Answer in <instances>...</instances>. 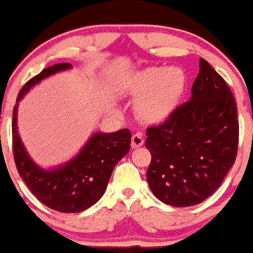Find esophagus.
<instances>
[{"label": "esophagus", "instance_id": "obj_1", "mask_svg": "<svg viewBox=\"0 0 253 253\" xmlns=\"http://www.w3.org/2000/svg\"><path fill=\"white\" fill-rule=\"evenodd\" d=\"M145 142V138H143V133L141 132H136V133L132 134V140H131V146L132 148H137L141 147Z\"/></svg>", "mask_w": 253, "mask_h": 253}]
</instances>
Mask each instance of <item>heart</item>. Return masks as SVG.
Returning a JSON list of instances; mask_svg holds the SVG:
<instances>
[{
    "label": "heart",
    "mask_w": 253,
    "mask_h": 253,
    "mask_svg": "<svg viewBox=\"0 0 253 253\" xmlns=\"http://www.w3.org/2000/svg\"><path fill=\"white\" fill-rule=\"evenodd\" d=\"M186 86V76L177 67H150L129 79L127 92L140 97L136 112L150 124L162 122L169 117L180 101Z\"/></svg>",
    "instance_id": "1"
}]
</instances>
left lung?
Masks as SVG:
<instances>
[{
	"mask_svg": "<svg viewBox=\"0 0 253 253\" xmlns=\"http://www.w3.org/2000/svg\"><path fill=\"white\" fill-rule=\"evenodd\" d=\"M190 101L146 131L148 185L164 204L188 207L212 195L235 164L238 119L225 80L204 58Z\"/></svg>",
	"mask_w": 253,
	"mask_h": 253,
	"instance_id": "8db88e82",
	"label": "left lung"
}]
</instances>
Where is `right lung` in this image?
<instances>
[{"mask_svg": "<svg viewBox=\"0 0 253 253\" xmlns=\"http://www.w3.org/2000/svg\"><path fill=\"white\" fill-rule=\"evenodd\" d=\"M72 68L71 63H57L44 68L26 82L18 93L17 102L42 80ZM17 106L13 107V159L22 180L40 202L63 213L81 212L91 207L105 193L113 169L131 148V132L124 128L112 133L96 132L79 155L71 161L44 169L32 161L17 131Z\"/></svg>", "mask_w": 253, "mask_h": 253, "instance_id": "1", "label": "right lung"}]
</instances>
